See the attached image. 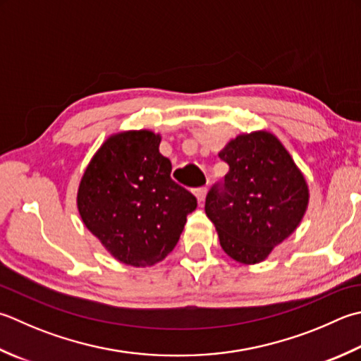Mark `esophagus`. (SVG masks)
Here are the masks:
<instances>
[{"label":"esophagus","instance_id":"obj_1","mask_svg":"<svg viewBox=\"0 0 361 361\" xmlns=\"http://www.w3.org/2000/svg\"><path fill=\"white\" fill-rule=\"evenodd\" d=\"M194 194L197 197V200H199V203H202L204 202V197H207V188H197Z\"/></svg>","mask_w":361,"mask_h":361}]
</instances>
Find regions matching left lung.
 Here are the masks:
<instances>
[{
    "instance_id": "obj_1",
    "label": "left lung",
    "mask_w": 361,
    "mask_h": 361,
    "mask_svg": "<svg viewBox=\"0 0 361 361\" xmlns=\"http://www.w3.org/2000/svg\"><path fill=\"white\" fill-rule=\"evenodd\" d=\"M219 158L230 166L207 195L204 213L230 258L257 264L298 228L308 186L283 144L267 131L239 134Z\"/></svg>"
}]
</instances>
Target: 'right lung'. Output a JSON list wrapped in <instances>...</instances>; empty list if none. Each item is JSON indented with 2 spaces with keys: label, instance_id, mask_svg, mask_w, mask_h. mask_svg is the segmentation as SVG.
Here are the masks:
<instances>
[{
  "label": "right lung",
  "instance_id": "add662e5",
  "mask_svg": "<svg viewBox=\"0 0 361 361\" xmlns=\"http://www.w3.org/2000/svg\"><path fill=\"white\" fill-rule=\"evenodd\" d=\"M148 130L112 134L98 148L78 188V211L116 259L134 267L159 263L173 250L197 199L171 178Z\"/></svg>",
  "mask_w": 361,
  "mask_h": 361
}]
</instances>
